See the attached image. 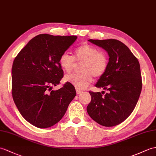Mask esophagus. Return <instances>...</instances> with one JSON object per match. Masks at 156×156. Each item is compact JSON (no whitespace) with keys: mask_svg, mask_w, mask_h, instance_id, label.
Returning <instances> with one entry per match:
<instances>
[{"mask_svg":"<svg viewBox=\"0 0 156 156\" xmlns=\"http://www.w3.org/2000/svg\"><path fill=\"white\" fill-rule=\"evenodd\" d=\"M83 92L82 91V90H78V89H76V93H77V94L78 95V94H82Z\"/></svg>","mask_w":156,"mask_h":156,"instance_id":"obj_1","label":"esophagus"}]
</instances>
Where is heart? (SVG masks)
<instances>
[{"mask_svg":"<svg viewBox=\"0 0 156 156\" xmlns=\"http://www.w3.org/2000/svg\"><path fill=\"white\" fill-rule=\"evenodd\" d=\"M75 61L83 62L80 68L82 73L66 76L64 81L73 85L78 90H84L93 81V76L100 78L105 73L108 66V57L103 51H98L96 47L84 44L74 50V56L67 52L59 58L62 69L67 74L73 70Z\"/></svg>","mask_w":156,"mask_h":156,"instance_id":"obj_1","label":"heart"}]
</instances>
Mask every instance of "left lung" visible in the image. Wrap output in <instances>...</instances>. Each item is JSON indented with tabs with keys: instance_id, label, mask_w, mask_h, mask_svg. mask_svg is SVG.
<instances>
[{
	"instance_id": "8db88e82",
	"label": "left lung",
	"mask_w": 156,
	"mask_h": 156,
	"mask_svg": "<svg viewBox=\"0 0 156 156\" xmlns=\"http://www.w3.org/2000/svg\"><path fill=\"white\" fill-rule=\"evenodd\" d=\"M88 41L104 49L109 56L106 71L95 85L106 90L90 91L92 100L87 112L98 124L112 127L127 119L134 109L142 91V82L138 60L124 43L115 39Z\"/></svg>"
}]
</instances>
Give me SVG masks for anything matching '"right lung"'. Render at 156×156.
<instances>
[{
  "instance_id": "right-lung-1",
  "label": "right lung",
  "mask_w": 156,
  "mask_h": 156,
  "mask_svg": "<svg viewBox=\"0 0 156 156\" xmlns=\"http://www.w3.org/2000/svg\"><path fill=\"white\" fill-rule=\"evenodd\" d=\"M76 36L39 34L22 49L12 67V95L23 117L39 128L56 124L76 95L73 85L60 83L64 72L60 56L76 41Z\"/></svg>"
}]
</instances>
